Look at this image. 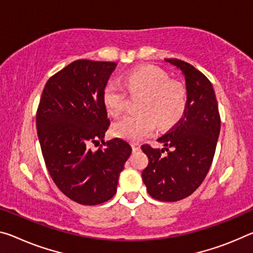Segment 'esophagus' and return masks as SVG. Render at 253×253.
I'll return each instance as SVG.
<instances>
[{"label":"esophagus","mask_w":253,"mask_h":253,"mask_svg":"<svg viewBox=\"0 0 253 253\" xmlns=\"http://www.w3.org/2000/svg\"><path fill=\"white\" fill-rule=\"evenodd\" d=\"M131 147H133V151L136 152V151H139L141 150V144L139 143H131Z\"/></svg>","instance_id":"obj_1"}]
</instances>
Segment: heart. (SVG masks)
<instances>
[{
    "label": "heart",
    "mask_w": 253,
    "mask_h": 253,
    "mask_svg": "<svg viewBox=\"0 0 253 253\" xmlns=\"http://www.w3.org/2000/svg\"><path fill=\"white\" fill-rule=\"evenodd\" d=\"M130 94H142L136 114L126 116L112 125V133L129 141H139L154 129L174 125L187 107L186 90L181 83L168 79L155 66H142L128 72L124 79ZM126 92L118 84L108 83L102 91V102L108 114L120 116L126 109Z\"/></svg>",
    "instance_id": "b5f03b06"
}]
</instances>
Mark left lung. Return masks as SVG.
Here are the masks:
<instances>
[{"label": "left lung", "mask_w": 253, "mask_h": 253, "mask_svg": "<svg viewBox=\"0 0 253 253\" xmlns=\"http://www.w3.org/2000/svg\"><path fill=\"white\" fill-rule=\"evenodd\" d=\"M182 72L186 81L187 107L183 117L158 138L164 147L142 145L148 164L142 172L143 182L152 197L161 202H178L202 184L213 162L220 131V118L213 85L189 63L167 58ZM167 151V154L162 153Z\"/></svg>", "instance_id": "obj_1"}]
</instances>
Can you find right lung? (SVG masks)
Listing matches in <instances>:
<instances>
[{"label":"right lung","mask_w":253,"mask_h":253,"mask_svg":"<svg viewBox=\"0 0 253 253\" xmlns=\"http://www.w3.org/2000/svg\"><path fill=\"white\" fill-rule=\"evenodd\" d=\"M117 64L78 59L48 80L36 116L47 170L58 189L82 205L114 197L131 147L120 138L105 142L110 125L102 91ZM103 145L97 151L91 142Z\"/></svg>","instance_id":"obj_1"}]
</instances>
